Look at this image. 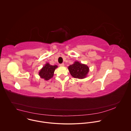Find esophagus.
<instances>
[{
	"instance_id": "esophagus-1",
	"label": "esophagus",
	"mask_w": 131,
	"mask_h": 131,
	"mask_svg": "<svg viewBox=\"0 0 131 131\" xmlns=\"http://www.w3.org/2000/svg\"><path fill=\"white\" fill-rule=\"evenodd\" d=\"M59 66L60 67H64V63L59 64Z\"/></svg>"
}]
</instances>
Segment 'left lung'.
I'll list each match as a JSON object with an SVG mask.
<instances>
[{
  "instance_id": "left-lung-1",
  "label": "left lung",
  "mask_w": 131,
  "mask_h": 131,
  "mask_svg": "<svg viewBox=\"0 0 131 131\" xmlns=\"http://www.w3.org/2000/svg\"><path fill=\"white\" fill-rule=\"evenodd\" d=\"M68 69L72 77L79 79L87 77L89 72V68L88 66L78 61H75L73 64L69 66Z\"/></svg>"
}]
</instances>
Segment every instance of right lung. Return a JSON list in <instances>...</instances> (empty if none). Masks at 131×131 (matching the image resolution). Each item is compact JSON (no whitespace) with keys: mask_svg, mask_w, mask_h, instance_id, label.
Returning <instances> with one entry per match:
<instances>
[{"mask_svg":"<svg viewBox=\"0 0 131 131\" xmlns=\"http://www.w3.org/2000/svg\"><path fill=\"white\" fill-rule=\"evenodd\" d=\"M57 67H58L56 65L52 66L49 63H46L40 70L39 75L41 78L44 79L46 81L49 80L53 77L55 70Z\"/></svg>","mask_w":131,"mask_h":131,"instance_id":"right-lung-1","label":"right lung"}]
</instances>
